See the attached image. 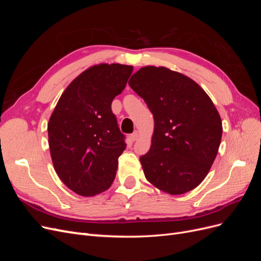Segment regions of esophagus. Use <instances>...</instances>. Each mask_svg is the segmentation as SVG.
<instances>
[{
    "label": "esophagus",
    "mask_w": 261,
    "mask_h": 261,
    "mask_svg": "<svg viewBox=\"0 0 261 261\" xmlns=\"http://www.w3.org/2000/svg\"><path fill=\"white\" fill-rule=\"evenodd\" d=\"M138 136H139V133H138V130H135V132H134V133L132 134V135H130L129 137H130V139H132L133 141H135V140L138 138Z\"/></svg>",
    "instance_id": "1"
}]
</instances>
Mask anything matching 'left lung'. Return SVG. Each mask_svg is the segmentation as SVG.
I'll return each instance as SVG.
<instances>
[{
  "mask_svg": "<svg viewBox=\"0 0 261 261\" xmlns=\"http://www.w3.org/2000/svg\"><path fill=\"white\" fill-rule=\"evenodd\" d=\"M128 85L154 118L151 147L140 156L146 178L171 195L192 191L218 153L222 137L218 110L198 84L167 67L140 68Z\"/></svg>",
  "mask_w": 261,
  "mask_h": 261,
  "instance_id": "left-lung-1",
  "label": "left lung"
}]
</instances>
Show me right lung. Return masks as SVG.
Listing matches in <instances>:
<instances>
[{
  "instance_id": "obj_1",
  "label": "right lung",
  "mask_w": 261,
  "mask_h": 261,
  "mask_svg": "<svg viewBox=\"0 0 261 261\" xmlns=\"http://www.w3.org/2000/svg\"><path fill=\"white\" fill-rule=\"evenodd\" d=\"M132 73L133 66L116 63L89 67L67 86L50 117L54 170L78 195H98L115 178L126 144L111 105Z\"/></svg>"
}]
</instances>
